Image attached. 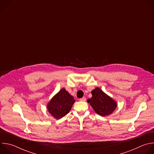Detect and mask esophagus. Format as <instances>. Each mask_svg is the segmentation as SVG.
<instances>
[{
  "label": "esophagus",
  "mask_w": 154,
  "mask_h": 154,
  "mask_svg": "<svg viewBox=\"0 0 154 154\" xmlns=\"http://www.w3.org/2000/svg\"><path fill=\"white\" fill-rule=\"evenodd\" d=\"M86 98L85 97H82V98H80V99H79V100L80 101H82V102H85L86 101Z\"/></svg>",
  "instance_id": "34e87169"
}]
</instances>
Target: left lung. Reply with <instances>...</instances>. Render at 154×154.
I'll return each instance as SVG.
<instances>
[{"label":"left lung","mask_w":154,"mask_h":154,"mask_svg":"<svg viewBox=\"0 0 154 154\" xmlns=\"http://www.w3.org/2000/svg\"><path fill=\"white\" fill-rule=\"evenodd\" d=\"M93 95L91 99L87 100L96 113L105 116L112 113L117 106L116 102L103 93L99 88L91 91Z\"/></svg>","instance_id":"obj_1"}]
</instances>
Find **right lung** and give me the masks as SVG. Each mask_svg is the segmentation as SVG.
<instances>
[{
  "mask_svg": "<svg viewBox=\"0 0 154 154\" xmlns=\"http://www.w3.org/2000/svg\"><path fill=\"white\" fill-rule=\"evenodd\" d=\"M74 102L73 96L63 88L54 96L47 107L52 116L59 119L69 112Z\"/></svg>",
  "mask_w": 154,
  "mask_h": 154,
  "instance_id": "obj_1",
  "label": "right lung"
}]
</instances>
